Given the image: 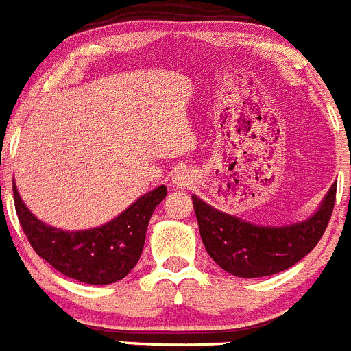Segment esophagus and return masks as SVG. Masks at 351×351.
I'll use <instances>...</instances> for the list:
<instances>
[{"label":"esophagus","mask_w":351,"mask_h":351,"mask_svg":"<svg viewBox=\"0 0 351 351\" xmlns=\"http://www.w3.org/2000/svg\"><path fill=\"white\" fill-rule=\"evenodd\" d=\"M192 182H194V176H192L191 169H186V168L176 169L175 176H173V183H175L178 189H182V186H191Z\"/></svg>","instance_id":"1"}]
</instances>
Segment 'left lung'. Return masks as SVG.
Listing matches in <instances>:
<instances>
[{"mask_svg":"<svg viewBox=\"0 0 351 351\" xmlns=\"http://www.w3.org/2000/svg\"><path fill=\"white\" fill-rule=\"evenodd\" d=\"M202 244L225 271L237 277H267L287 270L317 245L336 202V183L308 220L286 227H260L218 211L192 195Z\"/></svg>","mask_w":351,"mask_h":351,"instance_id":"left-lung-1","label":"left lung"}]
</instances>
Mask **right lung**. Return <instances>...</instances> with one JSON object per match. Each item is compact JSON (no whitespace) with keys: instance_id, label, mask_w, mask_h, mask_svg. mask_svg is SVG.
Instances as JSON below:
<instances>
[{"instance_id":"right-lung-1","label":"right lung","mask_w":351,"mask_h":351,"mask_svg":"<svg viewBox=\"0 0 351 351\" xmlns=\"http://www.w3.org/2000/svg\"><path fill=\"white\" fill-rule=\"evenodd\" d=\"M168 189L157 186L142 195L112 221L90 230L69 232L39 221L21 199L13 183L19 221L32 250L55 270L84 284H112L124 279L138 263L150 216Z\"/></svg>"}]
</instances>
